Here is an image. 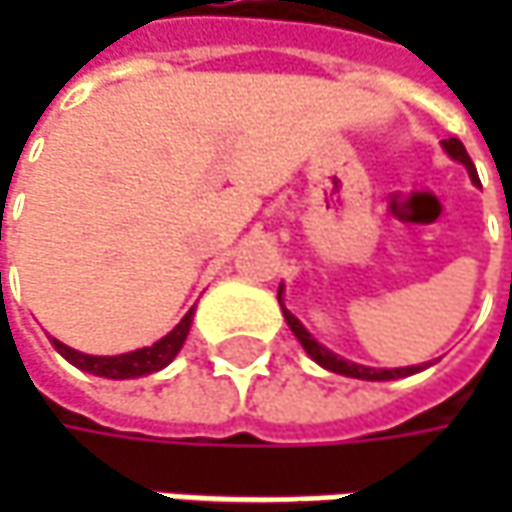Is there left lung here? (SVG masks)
Here are the masks:
<instances>
[{
	"instance_id": "obj_1",
	"label": "left lung",
	"mask_w": 512,
	"mask_h": 512,
	"mask_svg": "<svg viewBox=\"0 0 512 512\" xmlns=\"http://www.w3.org/2000/svg\"><path fill=\"white\" fill-rule=\"evenodd\" d=\"M444 150L456 159V162H462L464 168H467V173H470V179L473 182H479V176H476V165L470 162V156H467V150H464V145L459 142V139H444L442 142ZM279 305H282V290H279ZM282 310H285V319H287V327L296 333V339L302 342V347L307 350V356L313 359L316 364H322L325 370H333V373H342V376H350V379H367V382H387V379H402V376H410V373H419V370H424L422 364L419 367H396V370H376V367H364V364H353V362H344V359H339L336 353H330L327 347H322V344L316 342L310 333H307L305 327H302V322L287 310L285 305H282Z\"/></svg>"
}]
</instances>
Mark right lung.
<instances>
[{"instance_id": "1", "label": "right lung", "mask_w": 512, "mask_h": 512, "mask_svg": "<svg viewBox=\"0 0 512 512\" xmlns=\"http://www.w3.org/2000/svg\"><path fill=\"white\" fill-rule=\"evenodd\" d=\"M190 322H193V310H187L185 319L173 327L165 339H159L150 347H142V350H133V353H122V356H88V353H79V350H73L68 344L56 342V339H50V342L70 364H76L85 373L105 376V379H136V376L156 373V370H162V367H168L173 362V356L185 344Z\"/></svg>"}]
</instances>
